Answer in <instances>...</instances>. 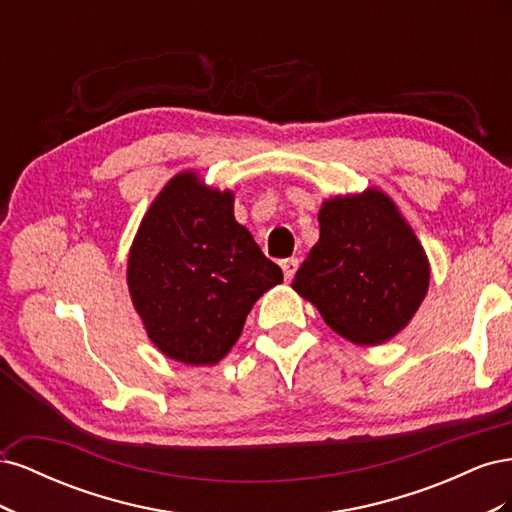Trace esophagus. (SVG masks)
Instances as JSON below:
<instances>
[{
    "label": "esophagus",
    "instance_id": "obj_1",
    "mask_svg": "<svg viewBox=\"0 0 512 512\" xmlns=\"http://www.w3.org/2000/svg\"><path fill=\"white\" fill-rule=\"evenodd\" d=\"M280 265H282L284 277L290 282L292 277H294V273H297V269H299V260H297V258H286V260L280 262Z\"/></svg>",
    "mask_w": 512,
    "mask_h": 512
}]
</instances>
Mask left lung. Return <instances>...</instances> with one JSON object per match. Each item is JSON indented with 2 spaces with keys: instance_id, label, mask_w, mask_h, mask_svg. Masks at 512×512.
I'll list each match as a JSON object with an SVG mask.
<instances>
[{
  "instance_id": "left-lung-1",
  "label": "left lung",
  "mask_w": 512,
  "mask_h": 512,
  "mask_svg": "<svg viewBox=\"0 0 512 512\" xmlns=\"http://www.w3.org/2000/svg\"><path fill=\"white\" fill-rule=\"evenodd\" d=\"M318 224V243L292 288L348 342H389L408 327L429 290V258L416 232L378 188L327 198Z\"/></svg>"
}]
</instances>
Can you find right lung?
I'll return each mask as SVG.
<instances>
[{"label":"right lung","instance_id":"obj_1","mask_svg":"<svg viewBox=\"0 0 512 512\" xmlns=\"http://www.w3.org/2000/svg\"><path fill=\"white\" fill-rule=\"evenodd\" d=\"M128 290L151 344L183 365H215L282 269L235 220V192L181 170L153 198L128 254Z\"/></svg>","mask_w":512,"mask_h":512}]
</instances>
